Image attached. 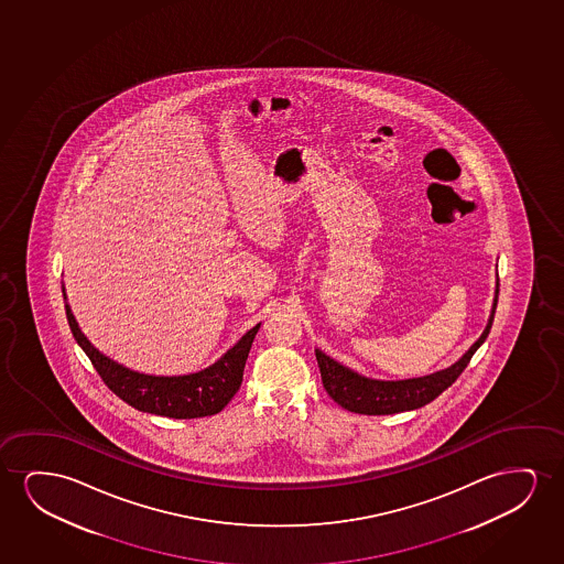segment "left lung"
Listing matches in <instances>:
<instances>
[{
  "label": "left lung",
  "instance_id": "8db88e82",
  "mask_svg": "<svg viewBox=\"0 0 564 564\" xmlns=\"http://www.w3.org/2000/svg\"><path fill=\"white\" fill-rule=\"evenodd\" d=\"M497 299H499V279L495 286L494 310H491V316H489L481 337L451 368L435 371L432 376H424V378L401 379V381L364 378L360 373L345 368L343 364L335 362L333 358L316 348L317 366H319L325 391L343 409L356 412V414H368V416L397 414L404 410L424 406L455 383L456 378L470 364L474 352L484 345V340L487 339V335L491 332V325H494Z\"/></svg>",
  "mask_w": 564,
  "mask_h": 564
}]
</instances>
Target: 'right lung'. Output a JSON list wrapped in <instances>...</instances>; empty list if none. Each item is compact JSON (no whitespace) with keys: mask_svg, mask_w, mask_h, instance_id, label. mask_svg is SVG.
I'll return each instance as SVG.
<instances>
[{"mask_svg":"<svg viewBox=\"0 0 564 564\" xmlns=\"http://www.w3.org/2000/svg\"><path fill=\"white\" fill-rule=\"evenodd\" d=\"M63 299L65 296V286ZM65 314L69 322L70 333L86 356L90 358L101 381L121 399L131 404L132 409L158 416L191 420V417L212 416L227 406L242 383V371L247 364L248 352L252 347L260 324L254 325L242 339L229 348L216 364L206 370L188 373V376H148L129 370L121 364L113 362L108 356L101 355L93 343L80 332L77 319L65 304Z\"/></svg>","mask_w":564,"mask_h":564,"instance_id":"right-lung-1","label":"right lung"}]
</instances>
